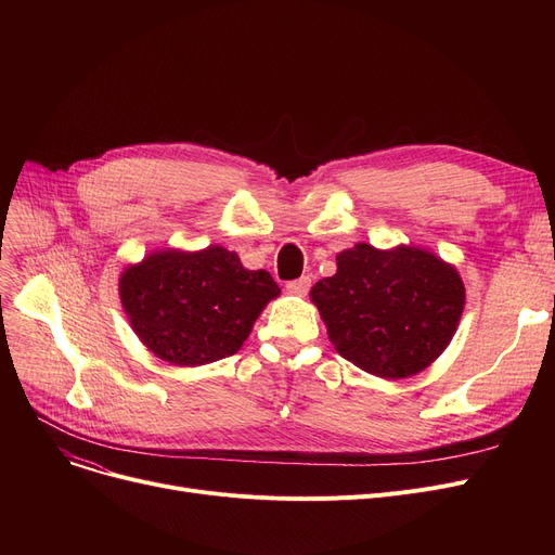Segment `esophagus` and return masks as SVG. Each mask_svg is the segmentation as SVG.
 <instances>
[{"instance_id":"34e87169","label":"esophagus","mask_w":555,"mask_h":555,"mask_svg":"<svg viewBox=\"0 0 555 555\" xmlns=\"http://www.w3.org/2000/svg\"><path fill=\"white\" fill-rule=\"evenodd\" d=\"M285 289H287L289 295L306 297L308 289H310V276H301V279H297V281H289V283L285 285Z\"/></svg>"}]
</instances>
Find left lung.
Segmentation results:
<instances>
[{
    "label": "left lung",
    "mask_w": 555,
    "mask_h": 555,
    "mask_svg": "<svg viewBox=\"0 0 555 555\" xmlns=\"http://www.w3.org/2000/svg\"><path fill=\"white\" fill-rule=\"evenodd\" d=\"M310 297L341 358L400 380L446 351L465 287L452 266L425 249L360 243L337 256L335 276L319 281Z\"/></svg>",
    "instance_id": "left-lung-1"
}]
</instances>
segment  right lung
<instances>
[{
    "instance_id": "right-lung-1",
    "label": "right lung",
    "mask_w": 555,
    "mask_h": 555,
    "mask_svg": "<svg viewBox=\"0 0 555 555\" xmlns=\"http://www.w3.org/2000/svg\"><path fill=\"white\" fill-rule=\"evenodd\" d=\"M121 304L139 339L180 366H199L233 356L256 317L279 297L266 270H245L238 254L164 249L121 276Z\"/></svg>"
}]
</instances>
